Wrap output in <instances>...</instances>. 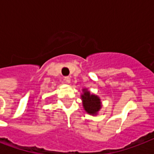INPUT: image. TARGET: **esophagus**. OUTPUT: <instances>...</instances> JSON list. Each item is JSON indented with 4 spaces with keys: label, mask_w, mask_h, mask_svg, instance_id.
I'll use <instances>...</instances> for the list:
<instances>
[{
    "label": "esophagus",
    "mask_w": 154,
    "mask_h": 154,
    "mask_svg": "<svg viewBox=\"0 0 154 154\" xmlns=\"http://www.w3.org/2000/svg\"><path fill=\"white\" fill-rule=\"evenodd\" d=\"M65 82L67 83V84H69L70 82H71V79H70L69 77H65Z\"/></svg>",
    "instance_id": "esophagus-1"
}]
</instances>
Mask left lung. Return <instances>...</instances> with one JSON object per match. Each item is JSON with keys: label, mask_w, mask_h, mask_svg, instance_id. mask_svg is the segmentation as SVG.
Masks as SVG:
<instances>
[{"label": "left lung", "mask_w": 154, "mask_h": 154, "mask_svg": "<svg viewBox=\"0 0 154 154\" xmlns=\"http://www.w3.org/2000/svg\"><path fill=\"white\" fill-rule=\"evenodd\" d=\"M82 92L83 94L81 95V98L85 111L92 116L97 115L102 107L101 98L97 95L91 94L88 89H83Z\"/></svg>", "instance_id": "1"}]
</instances>
